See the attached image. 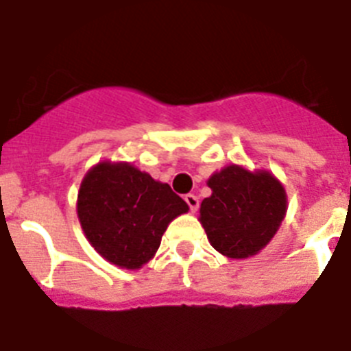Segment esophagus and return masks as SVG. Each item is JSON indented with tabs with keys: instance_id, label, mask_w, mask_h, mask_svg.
Listing matches in <instances>:
<instances>
[{
	"instance_id": "obj_1",
	"label": "esophagus",
	"mask_w": 351,
	"mask_h": 351,
	"mask_svg": "<svg viewBox=\"0 0 351 351\" xmlns=\"http://www.w3.org/2000/svg\"><path fill=\"white\" fill-rule=\"evenodd\" d=\"M184 200H186V204H188V207H190L191 213H195V210L198 209V206H200V202H198V197H197V195H193V193L186 195Z\"/></svg>"
}]
</instances>
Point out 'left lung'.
Wrapping results in <instances>:
<instances>
[{
  "label": "left lung",
  "mask_w": 351,
  "mask_h": 351,
  "mask_svg": "<svg viewBox=\"0 0 351 351\" xmlns=\"http://www.w3.org/2000/svg\"><path fill=\"white\" fill-rule=\"evenodd\" d=\"M213 195L200 206V223L221 255L247 258L274 237L287 213V195L269 172L230 165L207 181Z\"/></svg>",
  "instance_id": "left-lung-1"
}]
</instances>
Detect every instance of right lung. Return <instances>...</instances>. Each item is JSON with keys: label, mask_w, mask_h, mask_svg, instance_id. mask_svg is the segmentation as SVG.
<instances>
[{"label": "right lung", "mask_w": 351, "mask_h": 351, "mask_svg": "<svg viewBox=\"0 0 351 351\" xmlns=\"http://www.w3.org/2000/svg\"><path fill=\"white\" fill-rule=\"evenodd\" d=\"M77 213L84 234L105 260L138 269L153 258L169 223L188 213V204L133 165L98 163L80 184Z\"/></svg>", "instance_id": "add662e5"}]
</instances>
